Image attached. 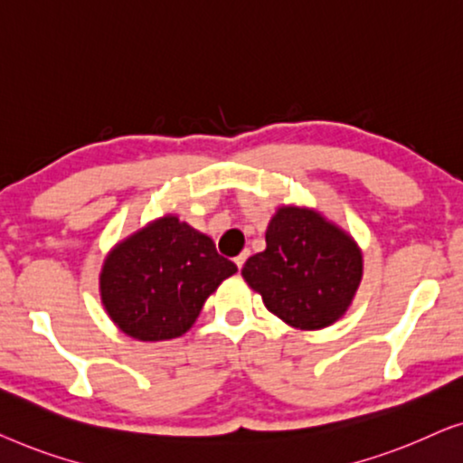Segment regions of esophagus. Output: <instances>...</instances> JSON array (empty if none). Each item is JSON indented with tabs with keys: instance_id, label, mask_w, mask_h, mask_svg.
<instances>
[{
	"instance_id": "esophagus-1",
	"label": "esophagus",
	"mask_w": 463,
	"mask_h": 463,
	"mask_svg": "<svg viewBox=\"0 0 463 463\" xmlns=\"http://www.w3.org/2000/svg\"><path fill=\"white\" fill-rule=\"evenodd\" d=\"M247 256H250V251H243V253H239L237 258H234V264H237V269L241 270L243 269V264H245V260H247Z\"/></svg>"
}]
</instances>
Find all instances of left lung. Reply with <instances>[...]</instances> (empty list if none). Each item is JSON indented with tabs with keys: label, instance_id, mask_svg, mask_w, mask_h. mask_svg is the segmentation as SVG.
Returning <instances> with one entry per match:
<instances>
[{
	"label": "left lung",
	"instance_id": "1",
	"mask_svg": "<svg viewBox=\"0 0 463 463\" xmlns=\"http://www.w3.org/2000/svg\"><path fill=\"white\" fill-rule=\"evenodd\" d=\"M241 275L283 323L317 331L340 321L353 304L363 251L353 234L315 207L279 205L266 250L247 260Z\"/></svg>",
	"mask_w": 463,
	"mask_h": 463
}]
</instances>
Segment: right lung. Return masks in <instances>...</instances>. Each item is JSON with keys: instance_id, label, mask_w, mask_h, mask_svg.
Returning a JSON list of instances; mask_svg holds the SVG:
<instances>
[{"instance_id": "1", "label": "right lung", "mask_w": 463, "mask_h": 463, "mask_svg": "<svg viewBox=\"0 0 463 463\" xmlns=\"http://www.w3.org/2000/svg\"><path fill=\"white\" fill-rule=\"evenodd\" d=\"M237 272L207 234L165 213L119 241L104 258L100 299L123 334L140 342L184 335L205 299Z\"/></svg>"}]
</instances>
